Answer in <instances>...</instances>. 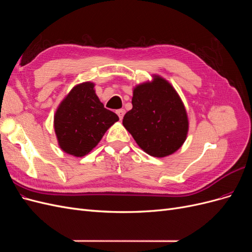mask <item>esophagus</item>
Masks as SVG:
<instances>
[{"instance_id": "1", "label": "esophagus", "mask_w": 252, "mask_h": 252, "mask_svg": "<svg viewBox=\"0 0 252 252\" xmlns=\"http://www.w3.org/2000/svg\"><path fill=\"white\" fill-rule=\"evenodd\" d=\"M117 114L119 116V118H120V120H122L123 119V117H124V114H125V110L124 109H118L117 111Z\"/></svg>"}]
</instances>
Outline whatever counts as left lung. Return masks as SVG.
<instances>
[{"label": "left lung", "mask_w": 252, "mask_h": 252, "mask_svg": "<svg viewBox=\"0 0 252 252\" xmlns=\"http://www.w3.org/2000/svg\"><path fill=\"white\" fill-rule=\"evenodd\" d=\"M131 103L123 125L145 152L163 158L182 146L188 131L187 113L168 82L156 77L154 82L136 86Z\"/></svg>", "instance_id": "1"}]
</instances>
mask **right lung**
Here are the masks:
<instances>
[{
    "instance_id": "1",
    "label": "right lung",
    "mask_w": 252,
    "mask_h": 252,
    "mask_svg": "<svg viewBox=\"0 0 252 252\" xmlns=\"http://www.w3.org/2000/svg\"><path fill=\"white\" fill-rule=\"evenodd\" d=\"M94 83L71 89L55 116V130L60 147L74 157H84L101 141L107 129L119 120L106 109L94 93Z\"/></svg>"
}]
</instances>
